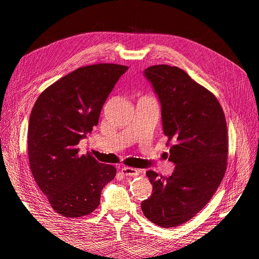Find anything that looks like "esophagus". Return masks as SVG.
Listing matches in <instances>:
<instances>
[{"label":"esophagus","instance_id":"1","mask_svg":"<svg viewBox=\"0 0 259 259\" xmlns=\"http://www.w3.org/2000/svg\"><path fill=\"white\" fill-rule=\"evenodd\" d=\"M121 173L124 176H136V175H138V170L136 168H133V167L123 166L121 168Z\"/></svg>","mask_w":259,"mask_h":259}]
</instances>
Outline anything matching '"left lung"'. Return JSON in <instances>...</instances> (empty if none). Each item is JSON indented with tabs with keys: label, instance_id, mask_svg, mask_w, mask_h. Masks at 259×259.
<instances>
[{
	"label": "left lung",
	"instance_id": "obj_1",
	"mask_svg": "<svg viewBox=\"0 0 259 259\" xmlns=\"http://www.w3.org/2000/svg\"><path fill=\"white\" fill-rule=\"evenodd\" d=\"M145 76L161 103L168 160L175 164L169 177L153 170L146 175L153 186L142 209L163 228L189 221L204 207L221 185L228 159V132L224 110L213 93L168 65L151 66Z\"/></svg>",
	"mask_w": 259,
	"mask_h": 259
}]
</instances>
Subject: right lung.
<instances>
[{
	"mask_svg": "<svg viewBox=\"0 0 259 259\" xmlns=\"http://www.w3.org/2000/svg\"><path fill=\"white\" fill-rule=\"evenodd\" d=\"M128 67H81L49 86L36 99L28 127L29 164L56 213L70 218L98 207L103 188L115 177L110 164L79 154L80 140L98 124L109 94Z\"/></svg>",
	"mask_w": 259,
	"mask_h": 259,
	"instance_id": "add662e5",
	"label": "right lung"
}]
</instances>
